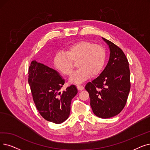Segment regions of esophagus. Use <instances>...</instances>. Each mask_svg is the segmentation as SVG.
I'll return each instance as SVG.
<instances>
[{
	"instance_id": "esophagus-1",
	"label": "esophagus",
	"mask_w": 150,
	"mask_h": 150,
	"mask_svg": "<svg viewBox=\"0 0 150 150\" xmlns=\"http://www.w3.org/2000/svg\"><path fill=\"white\" fill-rule=\"evenodd\" d=\"M76 88L79 91H81V90H83L84 89V86H81V85H77Z\"/></svg>"
}]
</instances>
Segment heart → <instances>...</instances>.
I'll list each match as a JSON object with an SVG mask.
<instances>
[{
    "label": "heart",
    "mask_w": 150,
    "mask_h": 150,
    "mask_svg": "<svg viewBox=\"0 0 150 150\" xmlns=\"http://www.w3.org/2000/svg\"><path fill=\"white\" fill-rule=\"evenodd\" d=\"M105 50L99 45L82 41L70 46L66 51L56 53L54 66L64 76H69L74 67V62H77L79 68L71 74L70 82L81 83L88 80L91 75L95 76L100 73L105 65Z\"/></svg>",
    "instance_id": "b5f03b06"
}]
</instances>
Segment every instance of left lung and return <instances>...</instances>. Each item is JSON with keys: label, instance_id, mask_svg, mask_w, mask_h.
Instances as JSON below:
<instances>
[{"label": "left lung", "instance_id": "1", "mask_svg": "<svg viewBox=\"0 0 150 150\" xmlns=\"http://www.w3.org/2000/svg\"><path fill=\"white\" fill-rule=\"evenodd\" d=\"M103 39L110 50L108 62L99 76L86 84L85 89L89 94L93 113L105 119L118 115L125 107L131 81L125 54L115 44Z\"/></svg>", "mask_w": 150, "mask_h": 150}]
</instances>
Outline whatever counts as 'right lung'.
<instances>
[{"label":"right lung","mask_w":150,"mask_h":150,"mask_svg":"<svg viewBox=\"0 0 150 150\" xmlns=\"http://www.w3.org/2000/svg\"><path fill=\"white\" fill-rule=\"evenodd\" d=\"M28 82L36 108L48 121L60 124L70 112L71 99L78 93L74 84L60 92L65 83L55 70L44 64L32 61L28 70Z\"/></svg>","instance_id":"add662e5"}]
</instances>
